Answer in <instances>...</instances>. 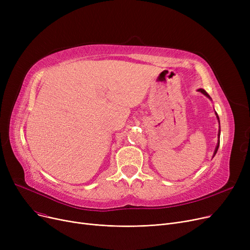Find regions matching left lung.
I'll use <instances>...</instances> for the list:
<instances>
[{"instance_id": "left-lung-1", "label": "left lung", "mask_w": 250, "mask_h": 250, "mask_svg": "<svg viewBox=\"0 0 250 250\" xmlns=\"http://www.w3.org/2000/svg\"><path fill=\"white\" fill-rule=\"evenodd\" d=\"M198 91L199 92H201V93H203L204 95H206L208 99H211L212 100V98H211V96H209L207 92L204 90V89H198ZM216 116H217V120H218V123H219V125H220V118H219V116H218V114H217V112H216ZM220 134H221V127L219 126V132H218V143H217V146H216V148H215V151H214V155H213V158H214V156L216 155V153H217V151H218V149H219V145H220Z\"/></svg>"}]
</instances>
